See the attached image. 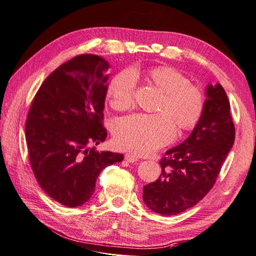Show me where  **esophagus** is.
Wrapping results in <instances>:
<instances>
[{"label":"esophagus","instance_id":"34e87169","mask_svg":"<svg viewBox=\"0 0 256 256\" xmlns=\"http://www.w3.org/2000/svg\"><path fill=\"white\" fill-rule=\"evenodd\" d=\"M124 158H125V161H128L130 163H134V162L138 161V155L133 154V153H128V154H125Z\"/></svg>","mask_w":256,"mask_h":256}]
</instances>
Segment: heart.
I'll list each match as a JSON object with an SVG mask.
<instances>
[{
  "mask_svg": "<svg viewBox=\"0 0 256 256\" xmlns=\"http://www.w3.org/2000/svg\"><path fill=\"white\" fill-rule=\"evenodd\" d=\"M138 72L123 71L115 75L106 88L111 106L126 111L134 103V86ZM144 78L162 92L155 111L158 114H134L118 120L113 130L118 148L138 154H148L170 142L175 133L194 128L204 112L202 90L190 83L188 78L171 66H154Z\"/></svg>",
  "mask_w": 256,
  "mask_h": 256,
  "instance_id": "obj_1",
  "label": "heart"
}]
</instances>
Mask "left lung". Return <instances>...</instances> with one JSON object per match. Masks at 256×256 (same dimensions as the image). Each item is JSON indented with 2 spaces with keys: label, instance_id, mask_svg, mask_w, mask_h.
<instances>
[{
  "label": "left lung",
  "instance_id": "left-lung-1",
  "mask_svg": "<svg viewBox=\"0 0 256 256\" xmlns=\"http://www.w3.org/2000/svg\"><path fill=\"white\" fill-rule=\"evenodd\" d=\"M200 122L185 141L160 160L162 172L143 188V201L153 212L175 215L194 206L214 186L232 148L235 128L221 84L208 85Z\"/></svg>",
  "mask_w": 256,
  "mask_h": 256
}]
</instances>
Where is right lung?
Here are the masks:
<instances>
[{
    "label": "right lung",
    "instance_id": "add662e5",
    "mask_svg": "<svg viewBox=\"0 0 256 256\" xmlns=\"http://www.w3.org/2000/svg\"><path fill=\"white\" fill-rule=\"evenodd\" d=\"M110 68L98 55H78L44 80L28 110L32 171L44 192L68 208L88 202L102 170L123 161V154L91 148L108 136L103 110Z\"/></svg>",
    "mask_w": 256,
    "mask_h": 256
}]
</instances>
